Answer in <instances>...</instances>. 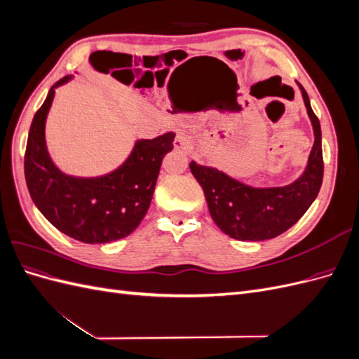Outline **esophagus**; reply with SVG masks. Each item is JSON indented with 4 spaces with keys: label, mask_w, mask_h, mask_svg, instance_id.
Wrapping results in <instances>:
<instances>
[{
    "label": "esophagus",
    "mask_w": 359,
    "mask_h": 359,
    "mask_svg": "<svg viewBox=\"0 0 359 359\" xmlns=\"http://www.w3.org/2000/svg\"><path fill=\"white\" fill-rule=\"evenodd\" d=\"M193 137L187 133H178L175 136V140H173V147L178 151H182V153H190L193 149Z\"/></svg>",
    "instance_id": "34e87169"
}]
</instances>
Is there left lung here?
<instances>
[{
	"label": "left lung",
	"mask_w": 359,
	"mask_h": 359,
	"mask_svg": "<svg viewBox=\"0 0 359 359\" xmlns=\"http://www.w3.org/2000/svg\"><path fill=\"white\" fill-rule=\"evenodd\" d=\"M298 86L314 133L306 170L298 180L283 187L260 189L247 186L215 168L190 163V170L205 193L214 223L238 241H264L286 232L306 214L319 194L323 178L320 123L311 109L306 90L301 83Z\"/></svg>",
	"instance_id": "left-lung-1"
}]
</instances>
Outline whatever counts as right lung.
I'll return each mask as SVG.
<instances>
[{"label": "right lung", "instance_id": "right-lung-1", "mask_svg": "<svg viewBox=\"0 0 359 359\" xmlns=\"http://www.w3.org/2000/svg\"><path fill=\"white\" fill-rule=\"evenodd\" d=\"M36 112L25 151V180L32 202L62 233L86 244H104L132 233L145 217L153 199L163 157L173 149L175 133L139 139L132 154L111 173L78 178L62 173L49 157L45 139L46 116L55 88Z\"/></svg>", "mask_w": 359, "mask_h": 359}]
</instances>
